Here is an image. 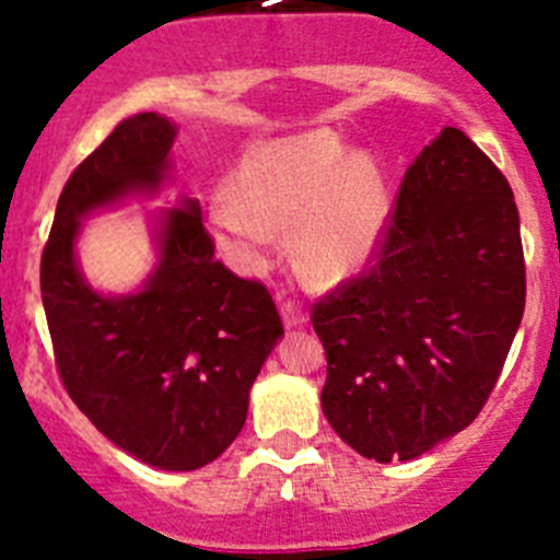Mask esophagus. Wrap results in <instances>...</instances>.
Segmentation results:
<instances>
[{
  "instance_id": "1",
  "label": "esophagus",
  "mask_w": 560,
  "mask_h": 560,
  "mask_svg": "<svg viewBox=\"0 0 560 560\" xmlns=\"http://www.w3.org/2000/svg\"><path fill=\"white\" fill-rule=\"evenodd\" d=\"M280 314H283V323L289 325V328H296V325H303L305 319H308L303 303H296V300H285L283 308H280Z\"/></svg>"
}]
</instances>
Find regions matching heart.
Returning a JSON list of instances; mask_svg holds the SVG:
<instances>
[{
  "label": "heart",
  "mask_w": 560,
  "mask_h": 560,
  "mask_svg": "<svg viewBox=\"0 0 560 560\" xmlns=\"http://www.w3.org/2000/svg\"><path fill=\"white\" fill-rule=\"evenodd\" d=\"M384 173L350 153L334 131H308L246 153L230 192L212 210L226 246L255 255L275 230L294 226L296 271L316 285L345 283L368 269L387 230Z\"/></svg>",
  "instance_id": "obj_1"
}]
</instances>
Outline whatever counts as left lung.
I'll return each instance as SVG.
<instances>
[{
  "label": "left lung",
  "instance_id": "left-lung-1",
  "mask_svg": "<svg viewBox=\"0 0 560 560\" xmlns=\"http://www.w3.org/2000/svg\"><path fill=\"white\" fill-rule=\"evenodd\" d=\"M370 269L311 311L334 432L375 463L463 432L497 387L524 314V252L508 179L459 128L404 173Z\"/></svg>",
  "mask_w": 560,
  "mask_h": 560
}]
</instances>
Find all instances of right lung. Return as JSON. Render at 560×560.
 Instances as JSON below:
<instances>
[{"instance_id":"add662e5","label":"right lung","mask_w":560,"mask_h":560,"mask_svg":"<svg viewBox=\"0 0 560 560\" xmlns=\"http://www.w3.org/2000/svg\"><path fill=\"white\" fill-rule=\"evenodd\" d=\"M173 137L167 117L133 114L72 171L42 255V300L63 389L97 432L153 468L196 471L244 429L283 334L269 289L215 260L190 199L162 212L160 264L137 294H97L75 264L83 215L156 190Z\"/></svg>"}]
</instances>
